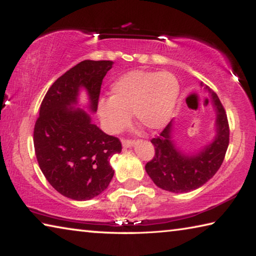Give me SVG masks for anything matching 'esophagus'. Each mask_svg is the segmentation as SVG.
Instances as JSON below:
<instances>
[{"instance_id":"esophagus-1","label":"esophagus","mask_w":256,"mask_h":256,"mask_svg":"<svg viewBox=\"0 0 256 256\" xmlns=\"http://www.w3.org/2000/svg\"><path fill=\"white\" fill-rule=\"evenodd\" d=\"M134 144V140H130V138H122V146L124 148H130Z\"/></svg>"}]
</instances>
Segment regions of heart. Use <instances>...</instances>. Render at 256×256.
<instances>
[{
	"instance_id": "obj_1",
	"label": "heart",
	"mask_w": 256,
	"mask_h": 256,
	"mask_svg": "<svg viewBox=\"0 0 256 256\" xmlns=\"http://www.w3.org/2000/svg\"><path fill=\"white\" fill-rule=\"evenodd\" d=\"M110 94V98L98 102V114L106 131H122L131 112L146 128L157 131L166 126L174 114L180 84L170 72L134 70L112 82Z\"/></svg>"
}]
</instances>
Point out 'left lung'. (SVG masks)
Returning <instances> with one entry per match:
<instances>
[{
	"mask_svg": "<svg viewBox=\"0 0 256 256\" xmlns=\"http://www.w3.org/2000/svg\"><path fill=\"white\" fill-rule=\"evenodd\" d=\"M203 86V84H201ZM209 90L216 112V136L212 144L193 156L184 154L172 140V122L158 136L151 138L154 156L146 164V172L158 188L172 193L196 190L214 177L226 156L229 144V124L226 110L216 94Z\"/></svg>",
	"mask_w": 256,
	"mask_h": 256,
	"instance_id": "obj_1",
	"label": "left lung"
}]
</instances>
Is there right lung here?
Returning <instances> with one entry per match:
<instances>
[{
    "instance_id": "1",
    "label": "right lung",
    "mask_w": 256,
    "mask_h": 256,
    "mask_svg": "<svg viewBox=\"0 0 256 256\" xmlns=\"http://www.w3.org/2000/svg\"><path fill=\"white\" fill-rule=\"evenodd\" d=\"M112 60H82L60 76L42 99L34 128L37 162L48 183L72 200L92 198L114 176L110 160L122 151L116 136L92 123L78 102L80 88L88 92L89 108L96 112L104 76Z\"/></svg>"
}]
</instances>
